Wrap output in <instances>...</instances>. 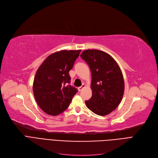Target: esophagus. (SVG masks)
Segmentation results:
<instances>
[{
  "label": "esophagus",
  "instance_id": "1",
  "mask_svg": "<svg viewBox=\"0 0 158 158\" xmlns=\"http://www.w3.org/2000/svg\"><path fill=\"white\" fill-rule=\"evenodd\" d=\"M85 85L84 84H82V85H81V86H80V87H78V91H81V90H82L84 88H85Z\"/></svg>",
  "mask_w": 158,
  "mask_h": 158
}]
</instances>
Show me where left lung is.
Returning a JSON list of instances; mask_svg holds the SVG:
<instances>
[{
  "mask_svg": "<svg viewBox=\"0 0 158 158\" xmlns=\"http://www.w3.org/2000/svg\"><path fill=\"white\" fill-rule=\"evenodd\" d=\"M91 72L92 96L85 105L99 116H106L121 102L124 93V80L118 63L107 53L87 50L80 55Z\"/></svg>",
  "mask_w": 158,
  "mask_h": 158,
  "instance_id": "left-lung-1",
  "label": "left lung"
}]
</instances>
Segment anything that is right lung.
Wrapping results in <instances>:
<instances>
[{
  "instance_id": "1",
  "label": "right lung",
  "mask_w": 158,
  "mask_h": 158,
  "mask_svg": "<svg viewBox=\"0 0 158 158\" xmlns=\"http://www.w3.org/2000/svg\"><path fill=\"white\" fill-rule=\"evenodd\" d=\"M81 50H61L49 56L38 69L34 78L33 94L41 109L57 116L70 105L77 89L69 85V71Z\"/></svg>"
}]
</instances>
